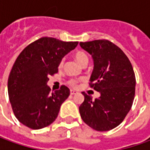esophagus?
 Masks as SVG:
<instances>
[{"label": "esophagus", "instance_id": "1", "mask_svg": "<svg viewBox=\"0 0 150 150\" xmlns=\"http://www.w3.org/2000/svg\"><path fill=\"white\" fill-rule=\"evenodd\" d=\"M70 93H71V95H74V94H77L78 92L75 91V90H71V91H70Z\"/></svg>", "mask_w": 150, "mask_h": 150}]
</instances>
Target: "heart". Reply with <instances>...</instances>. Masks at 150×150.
Wrapping results in <instances>:
<instances>
[{"instance_id":"obj_1","label":"heart","mask_w":150,"mask_h":150,"mask_svg":"<svg viewBox=\"0 0 150 150\" xmlns=\"http://www.w3.org/2000/svg\"><path fill=\"white\" fill-rule=\"evenodd\" d=\"M74 57H75L76 61L78 62L80 65H82L83 63H84V62H86L88 61V56L85 54L83 52H77L75 53V55H74ZM62 64H63V61L61 62L60 66H62ZM69 83L71 84V85H75L76 82H75L74 80H71V81L69 82Z\"/></svg>"}]
</instances>
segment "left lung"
<instances>
[{"mask_svg": "<svg viewBox=\"0 0 150 150\" xmlns=\"http://www.w3.org/2000/svg\"><path fill=\"white\" fill-rule=\"evenodd\" d=\"M93 60L90 87L99 92L92 99L83 93V103L79 107L81 118L97 131H108L123 122L129 112L135 94V75L124 52L108 40L80 42Z\"/></svg>", "mask_w": 150, "mask_h": 150, "instance_id": "left-lung-1", "label": "left lung"}]
</instances>
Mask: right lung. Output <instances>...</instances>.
<instances>
[{
  "label": "right lung",
  "mask_w": 150,
  "mask_h": 150,
  "mask_svg": "<svg viewBox=\"0 0 150 150\" xmlns=\"http://www.w3.org/2000/svg\"><path fill=\"white\" fill-rule=\"evenodd\" d=\"M78 44L42 38L28 45L17 57L9 75L7 89L13 112L21 124L40 129L57 118L70 90L62 85L51 93L48 76L57 72L62 59Z\"/></svg>",
  "instance_id": "add662e5"
}]
</instances>
